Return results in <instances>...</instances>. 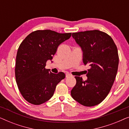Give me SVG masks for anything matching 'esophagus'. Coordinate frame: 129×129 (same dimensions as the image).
Returning a JSON list of instances; mask_svg holds the SVG:
<instances>
[{"label":"esophagus","instance_id":"obj_1","mask_svg":"<svg viewBox=\"0 0 129 129\" xmlns=\"http://www.w3.org/2000/svg\"><path fill=\"white\" fill-rule=\"evenodd\" d=\"M71 75H70V74L69 73H66V77H69V76H71Z\"/></svg>","mask_w":129,"mask_h":129}]
</instances>
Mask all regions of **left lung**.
I'll list each match as a JSON object with an SVG mask.
<instances>
[{"mask_svg": "<svg viewBox=\"0 0 129 129\" xmlns=\"http://www.w3.org/2000/svg\"><path fill=\"white\" fill-rule=\"evenodd\" d=\"M72 36L83 51L84 64L90 68L86 80L75 77L76 84L71 95L84 106H94L106 98L115 80L119 65L117 46L109 35L98 30L73 33Z\"/></svg>", "mask_w": 129, "mask_h": 129, "instance_id": "1", "label": "left lung"}]
</instances>
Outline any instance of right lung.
<instances>
[{"label": "right lung", "instance_id": "obj_1", "mask_svg": "<svg viewBox=\"0 0 129 129\" xmlns=\"http://www.w3.org/2000/svg\"><path fill=\"white\" fill-rule=\"evenodd\" d=\"M72 33H59L39 30L28 35L19 46L15 77L21 94L29 103L39 105L53 96L57 84L64 79L63 72L53 73L45 69L59 46L69 39Z\"/></svg>", "mask_w": 129, "mask_h": 129}]
</instances>
